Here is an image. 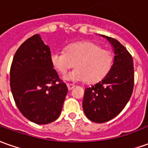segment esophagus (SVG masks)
<instances>
[{"label": "esophagus", "mask_w": 148, "mask_h": 148, "mask_svg": "<svg viewBox=\"0 0 148 148\" xmlns=\"http://www.w3.org/2000/svg\"><path fill=\"white\" fill-rule=\"evenodd\" d=\"M66 85H67V87H68V89H69V90H72V89L75 87L74 84H70V83H67Z\"/></svg>", "instance_id": "obj_1"}]
</instances>
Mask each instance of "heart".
Here are the masks:
<instances>
[{"mask_svg":"<svg viewBox=\"0 0 148 148\" xmlns=\"http://www.w3.org/2000/svg\"><path fill=\"white\" fill-rule=\"evenodd\" d=\"M50 58L53 66L61 74H66L74 65L76 66L64 77L70 82H98L107 75L113 62L110 50L89 41L70 45L66 52L55 51Z\"/></svg>","mask_w":148,"mask_h":148,"instance_id":"obj_1","label":"heart"}]
</instances>
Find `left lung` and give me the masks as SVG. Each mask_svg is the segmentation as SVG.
<instances>
[{
    "mask_svg": "<svg viewBox=\"0 0 148 148\" xmlns=\"http://www.w3.org/2000/svg\"><path fill=\"white\" fill-rule=\"evenodd\" d=\"M114 59L111 69L96 84L85 89L82 108L89 120L96 123L110 121L120 113L130 99L134 88L133 58L123 45L113 38Z\"/></svg>",
    "mask_w": 148,
    "mask_h": 148,
    "instance_id": "left-lung-1",
    "label": "left lung"
}]
</instances>
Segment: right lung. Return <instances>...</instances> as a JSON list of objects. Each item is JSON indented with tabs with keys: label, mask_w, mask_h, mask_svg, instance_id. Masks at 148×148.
<instances>
[{
	"label": "right lung",
	"mask_w": 148,
	"mask_h": 148,
	"mask_svg": "<svg viewBox=\"0 0 148 148\" xmlns=\"http://www.w3.org/2000/svg\"><path fill=\"white\" fill-rule=\"evenodd\" d=\"M50 57L49 46L40 35H35L19 47L10 68L15 103L26 118L39 125L57 120L68 92Z\"/></svg>",
	"instance_id": "obj_1"
}]
</instances>
